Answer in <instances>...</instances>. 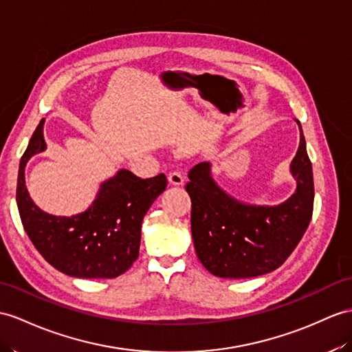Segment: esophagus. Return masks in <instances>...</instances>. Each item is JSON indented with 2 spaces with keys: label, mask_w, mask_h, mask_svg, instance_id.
Masks as SVG:
<instances>
[{
  "label": "esophagus",
  "mask_w": 352,
  "mask_h": 352,
  "mask_svg": "<svg viewBox=\"0 0 352 352\" xmlns=\"http://www.w3.org/2000/svg\"><path fill=\"white\" fill-rule=\"evenodd\" d=\"M184 181H185V177H184V175L181 173V171H173V173L168 175V182H170L171 185L181 186V185H184Z\"/></svg>",
  "instance_id": "esophagus-1"
}]
</instances>
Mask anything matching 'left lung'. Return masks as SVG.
I'll list each match as a JSON object with an SVG mask.
<instances>
[{"mask_svg":"<svg viewBox=\"0 0 352 352\" xmlns=\"http://www.w3.org/2000/svg\"><path fill=\"white\" fill-rule=\"evenodd\" d=\"M289 173L296 191L275 206L234 199L212 177L209 161L194 166L185 185L191 197V231L195 254L212 275L245 279L265 275L284 264L309 226L314 209L312 164L302 125Z\"/></svg>","mask_w":352,"mask_h":352,"instance_id":"1","label":"left lung"}]
</instances>
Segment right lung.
<instances>
[{"label":"right lung","mask_w":352,"mask_h":352,"mask_svg":"<svg viewBox=\"0 0 352 352\" xmlns=\"http://www.w3.org/2000/svg\"><path fill=\"white\" fill-rule=\"evenodd\" d=\"M43 126L45 119L34 131L19 164L16 201L25 231L43 258L64 275L83 279L122 275L139 256L143 218L164 192L167 177L140 179L121 168L100 184L87 210L72 217L52 215L32 201L25 185L28 161L46 151Z\"/></svg>","instance_id":"obj_1"}]
</instances>
